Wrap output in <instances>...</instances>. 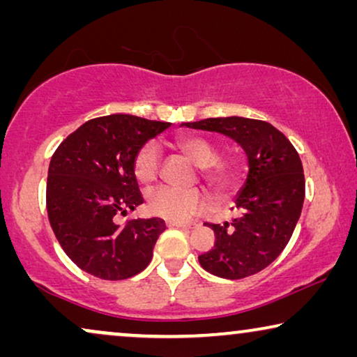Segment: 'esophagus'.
<instances>
[{
	"mask_svg": "<svg viewBox=\"0 0 357 357\" xmlns=\"http://www.w3.org/2000/svg\"><path fill=\"white\" fill-rule=\"evenodd\" d=\"M167 227H180V229H195L197 222H182V221H167Z\"/></svg>",
	"mask_w": 357,
	"mask_h": 357,
	"instance_id": "34e87169",
	"label": "esophagus"
}]
</instances>
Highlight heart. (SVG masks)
<instances>
[{"label": "heart", "mask_w": 357, "mask_h": 357, "mask_svg": "<svg viewBox=\"0 0 357 357\" xmlns=\"http://www.w3.org/2000/svg\"><path fill=\"white\" fill-rule=\"evenodd\" d=\"M175 143L198 167L203 177L219 192L231 188L236 183L238 170L231 160H218V149L206 138L197 135H180ZM135 175L139 183H153L159 175L160 151L155 143H146L135 155ZM209 204L206 193L202 190H177L160 187L149 195V211L169 221H183L195 213L203 211Z\"/></svg>", "instance_id": "obj_1"}]
</instances>
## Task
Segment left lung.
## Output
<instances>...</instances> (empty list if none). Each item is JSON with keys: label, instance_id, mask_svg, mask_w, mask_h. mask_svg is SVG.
Segmentation results:
<instances>
[{"label": "left lung", "instance_id": "left-lung-1", "mask_svg": "<svg viewBox=\"0 0 357 357\" xmlns=\"http://www.w3.org/2000/svg\"><path fill=\"white\" fill-rule=\"evenodd\" d=\"M214 131L245 151L248 174L231 209V222L204 224L214 231L213 248L199 265L224 280L255 275L280 257L294 232L305 197L304 169L289 139L271 123L243 116H219L183 123Z\"/></svg>", "mask_w": 357, "mask_h": 357}]
</instances>
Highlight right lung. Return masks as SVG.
<instances>
[{"instance_id": "obj_1", "label": "right lung", "mask_w": 357, "mask_h": 357, "mask_svg": "<svg viewBox=\"0 0 357 357\" xmlns=\"http://www.w3.org/2000/svg\"><path fill=\"white\" fill-rule=\"evenodd\" d=\"M170 123L135 115L86 121L53 154L47 178L48 221L71 261L100 280L119 281L149 265L164 232L160 218H116L143 204L135 155Z\"/></svg>"}]
</instances>
